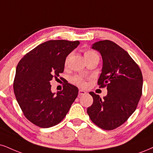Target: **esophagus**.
I'll list each match as a JSON object with an SVG mask.
<instances>
[{
    "mask_svg": "<svg viewBox=\"0 0 153 153\" xmlns=\"http://www.w3.org/2000/svg\"><path fill=\"white\" fill-rule=\"evenodd\" d=\"M86 92L84 91V90H82V89H80L79 91V95H84V94H86Z\"/></svg>",
    "mask_w": 153,
    "mask_h": 153,
    "instance_id": "34e87169",
    "label": "esophagus"
}]
</instances>
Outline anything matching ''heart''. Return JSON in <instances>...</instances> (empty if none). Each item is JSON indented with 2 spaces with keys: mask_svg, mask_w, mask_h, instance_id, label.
<instances>
[{
  "mask_svg": "<svg viewBox=\"0 0 153 153\" xmlns=\"http://www.w3.org/2000/svg\"><path fill=\"white\" fill-rule=\"evenodd\" d=\"M84 56L85 58V60L88 59H91V58H94V57H99V54L97 52L95 51L91 50H87L86 51H84ZM69 56H68L67 58L65 59V65L67 66L68 64V60H69ZM72 82L74 84H77V85L81 86H84L86 84L85 81H84V79L83 78L82 76H75L72 78Z\"/></svg>",
  "mask_w": 153,
  "mask_h": 153,
  "instance_id": "b5f03b06",
  "label": "heart"
}]
</instances>
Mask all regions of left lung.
I'll return each mask as SVG.
<instances>
[{"label":"left lung","instance_id":"obj_1","mask_svg":"<svg viewBox=\"0 0 153 153\" xmlns=\"http://www.w3.org/2000/svg\"><path fill=\"white\" fill-rule=\"evenodd\" d=\"M91 48L102 56L98 84L106 86L108 92L102 99L89 92L94 101L87 114L94 123L110 131L124 123L136 109L142 95V72L129 54L112 41H99Z\"/></svg>","mask_w":153,"mask_h":153}]
</instances>
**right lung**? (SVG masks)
Here are the masks:
<instances>
[{
	"label": "right lung",
	"mask_w": 153,
	"mask_h": 153,
	"mask_svg": "<svg viewBox=\"0 0 153 153\" xmlns=\"http://www.w3.org/2000/svg\"><path fill=\"white\" fill-rule=\"evenodd\" d=\"M79 45V41L49 40L19 62L13 89L25 116L35 125L50 128L58 124L77 97L78 88L68 82L62 91L52 92L50 81L63 72L65 59Z\"/></svg>",
	"instance_id": "1"
}]
</instances>
